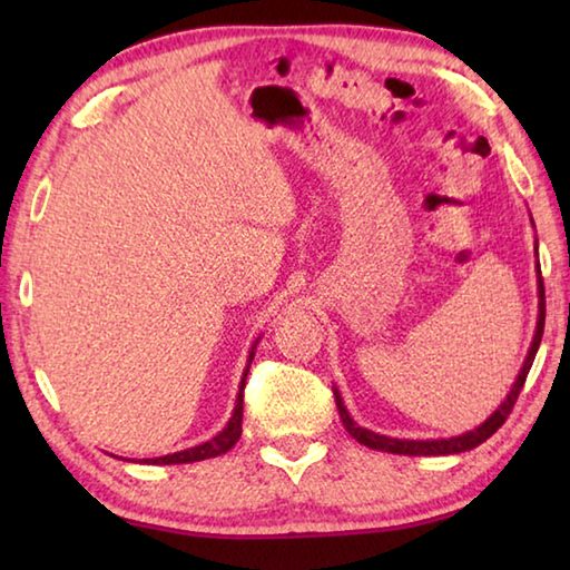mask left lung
Here are the masks:
<instances>
[{
	"label": "left lung",
	"mask_w": 570,
	"mask_h": 570,
	"mask_svg": "<svg viewBox=\"0 0 570 570\" xmlns=\"http://www.w3.org/2000/svg\"><path fill=\"white\" fill-rule=\"evenodd\" d=\"M538 296H540V314H538V330H535V336H533V344H530V352L525 356V364L523 370H520L518 380L513 384V390H510L508 400L500 404V407L490 414V417L480 424L478 430L472 432H465V435H458V438H448V440H397V438H387V435H377V432L372 430H364L356 424L350 412H346L344 402L340 397V392L334 390V400H336V410H340V417L344 422V428L350 435L362 442V445L372 448V450H382V452H392V455H455V452H465V450H472L478 448L480 442H485L488 438H493L495 432L503 428V422L508 420V414L513 412L515 402H518V394L520 390H523L525 384V377L530 372V366H533V360H535V352L540 346V336H543V324H546V288H543V278L538 282Z\"/></svg>",
	"instance_id": "1"
}]
</instances>
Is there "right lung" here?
Wrapping results in <instances>:
<instances>
[{
	"instance_id": "right-lung-1",
	"label": "right lung",
	"mask_w": 570,
	"mask_h": 570,
	"mask_svg": "<svg viewBox=\"0 0 570 570\" xmlns=\"http://www.w3.org/2000/svg\"><path fill=\"white\" fill-rule=\"evenodd\" d=\"M250 360H254V352H250V356H248V366H250ZM248 366H246V372H244V380H240V390H238V397H236L234 417L228 420L224 432H218L214 440L204 442V445H196V448L183 450V452H173V455L142 460V462H148V465H180V462H198V460H206V458L224 455V452H228L230 448H234L236 442H238V438H240V420H244V387H246Z\"/></svg>"
}]
</instances>
